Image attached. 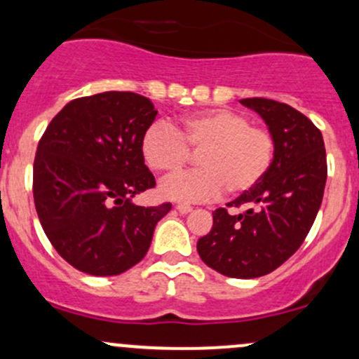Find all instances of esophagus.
Wrapping results in <instances>:
<instances>
[{"instance_id": "esophagus-1", "label": "esophagus", "mask_w": 359, "mask_h": 359, "mask_svg": "<svg viewBox=\"0 0 359 359\" xmlns=\"http://www.w3.org/2000/svg\"><path fill=\"white\" fill-rule=\"evenodd\" d=\"M176 210H178L180 214H188V212L191 210V207L188 205V203H178V205H176Z\"/></svg>"}]
</instances>
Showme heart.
<instances>
[{"instance_id": "obj_1", "label": "heart", "mask_w": 359, "mask_h": 359, "mask_svg": "<svg viewBox=\"0 0 359 359\" xmlns=\"http://www.w3.org/2000/svg\"><path fill=\"white\" fill-rule=\"evenodd\" d=\"M276 140L269 128L231 109L188 116L175 130L154 123L142 137V156L152 171L171 176L198 154V171L175 176L161 184V195L180 202H203L221 195L252 190L267 175Z\"/></svg>"}]
</instances>
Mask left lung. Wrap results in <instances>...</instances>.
I'll return each mask as SVG.
<instances>
[{"label": "left lung", "instance_id": "1", "mask_svg": "<svg viewBox=\"0 0 359 359\" xmlns=\"http://www.w3.org/2000/svg\"><path fill=\"white\" fill-rule=\"evenodd\" d=\"M240 102L260 114L272 132V164L252 190L227 203L248 210L212 212L214 224L196 250L222 276L253 279L283 265L310 233L325 190L327 157L320 130L294 107L264 97Z\"/></svg>", "mask_w": 359, "mask_h": 359}]
</instances>
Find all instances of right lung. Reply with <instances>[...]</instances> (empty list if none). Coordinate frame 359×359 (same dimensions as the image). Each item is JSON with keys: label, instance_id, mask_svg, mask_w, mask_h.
<instances>
[{"label": "right lung", "instance_id": "right-lung-1", "mask_svg": "<svg viewBox=\"0 0 359 359\" xmlns=\"http://www.w3.org/2000/svg\"><path fill=\"white\" fill-rule=\"evenodd\" d=\"M154 104L133 92L68 102L53 118L34 161V203L46 236L68 264L90 276H118L149 252L171 210L135 205L156 187L142 156Z\"/></svg>", "mask_w": 359, "mask_h": 359}]
</instances>
